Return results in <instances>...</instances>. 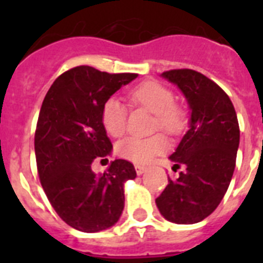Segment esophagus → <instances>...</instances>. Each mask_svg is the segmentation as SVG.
I'll return each instance as SVG.
<instances>
[{
    "mask_svg": "<svg viewBox=\"0 0 263 263\" xmlns=\"http://www.w3.org/2000/svg\"><path fill=\"white\" fill-rule=\"evenodd\" d=\"M134 167H136V171H137V174H138V175H142V174L146 171V167L141 166V164H136Z\"/></svg>",
    "mask_w": 263,
    "mask_h": 263,
    "instance_id": "34e87169",
    "label": "esophagus"
}]
</instances>
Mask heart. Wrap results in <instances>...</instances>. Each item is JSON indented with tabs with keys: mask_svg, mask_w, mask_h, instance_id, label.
I'll return each instance as SVG.
<instances>
[{
	"mask_svg": "<svg viewBox=\"0 0 263 263\" xmlns=\"http://www.w3.org/2000/svg\"><path fill=\"white\" fill-rule=\"evenodd\" d=\"M130 103L146 109L155 115V126L168 133H176L183 126V113L174 105L175 96L173 90L158 81H143L129 93ZM127 109L117 97H109L103 105L101 122L106 133L120 137L126 129ZM167 141L162 136L147 138L127 137L118 142L116 152L120 157L134 163H147L167 148Z\"/></svg>",
	"mask_w": 263,
	"mask_h": 263,
	"instance_id": "1",
	"label": "heart"
}]
</instances>
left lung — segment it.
<instances>
[{
	"label": "left lung",
	"instance_id": "1",
	"mask_svg": "<svg viewBox=\"0 0 263 263\" xmlns=\"http://www.w3.org/2000/svg\"><path fill=\"white\" fill-rule=\"evenodd\" d=\"M162 78L175 84L187 100L190 127L170 155L175 180L168 178L155 199L160 215L175 224H196L217 208L236 167L240 126L231 99L215 81L194 69H171Z\"/></svg>",
	"mask_w": 263,
	"mask_h": 263
}]
</instances>
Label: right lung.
Masks as SVG:
<instances>
[{"label":"right lung","instance_id":"right-lung-1","mask_svg":"<svg viewBox=\"0 0 263 263\" xmlns=\"http://www.w3.org/2000/svg\"><path fill=\"white\" fill-rule=\"evenodd\" d=\"M137 76L79 66L53 81L43 100L34 141L39 179L59 217L78 231L108 229L124 211L125 182L137 176L134 166L116 159L97 175L92 162L113 148L101 122L104 103Z\"/></svg>","mask_w":263,"mask_h":263}]
</instances>
